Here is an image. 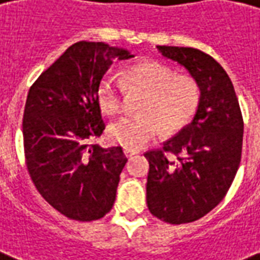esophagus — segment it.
Returning a JSON list of instances; mask_svg holds the SVG:
<instances>
[{
	"mask_svg": "<svg viewBox=\"0 0 260 260\" xmlns=\"http://www.w3.org/2000/svg\"><path fill=\"white\" fill-rule=\"evenodd\" d=\"M139 153V150H135V149H128V147H124V154L125 157H132V155H135Z\"/></svg>",
	"mask_w": 260,
	"mask_h": 260,
	"instance_id": "esophagus-1",
	"label": "esophagus"
}]
</instances>
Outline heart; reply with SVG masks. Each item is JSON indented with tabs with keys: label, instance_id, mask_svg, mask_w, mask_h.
Here are the masks:
<instances>
[{
	"label": "heart",
	"instance_id": "b5f03b06",
	"mask_svg": "<svg viewBox=\"0 0 260 260\" xmlns=\"http://www.w3.org/2000/svg\"><path fill=\"white\" fill-rule=\"evenodd\" d=\"M126 89L145 93L139 103L142 114L125 117L111 125L109 135L115 143L140 149L162 132H179L191 122L199 109V82L187 74H176L159 61H143L124 73L122 80L105 76L96 86V101L107 115L124 110Z\"/></svg>",
	"mask_w": 260,
	"mask_h": 260
}]
</instances>
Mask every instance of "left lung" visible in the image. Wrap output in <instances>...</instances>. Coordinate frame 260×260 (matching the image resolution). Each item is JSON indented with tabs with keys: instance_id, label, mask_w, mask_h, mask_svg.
<instances>
[{
	"instance_id": "8db88e82",
	"label": "left lung",
	"mask_w": 260,
	"mask_h": 260,
	"mask_svg": "<svg viewBox=\"0 0 260 260\" xmlns=\"http://www.w3.org/2000/svg\"><path fill=\"white\" fill-rule=\"evenodd\" d=\"M199 82L201 99L193 121L162 147L146 151L147 207L165 223L199 220L228 194L243 150L244 120L228 73L208 53L159 47Z\"/></svg>"
}]
</instances>
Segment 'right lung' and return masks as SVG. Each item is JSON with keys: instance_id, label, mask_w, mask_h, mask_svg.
<instances>
[{"instance_id": "add662e5", "label": "right lung", "mask_w": 260, "mask_h": 260, "mask_svg": "<svg viewBox=\"0 0 260 260\" xmlns=\"http://www.w3.org/2000/svg\"><path fill=\"white\" fill-rule=\"evenodd\" d=\"M129 59L105 42L71 45L34 81L23 113L24 158L32 183L66 218L92 222L110 212L126 157L120 146L103 149L96 86L111 59Z\"/></svg>"}]
</instances>
